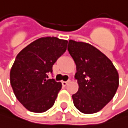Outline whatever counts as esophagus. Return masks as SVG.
Instances as JSON below:
<instances>
[{
  "label": "esophagus",
  "mask_w": 128,
  "mask_h": 128,
  "mask_svg": "<svg viewBox=\"0 0 128 128\" xmlns=\"http://www.w3.org/2000/svg\"><path fill=\"white\" fill-rule=\"evenodd\" d=\"M70 80H67V81H62V85H63V86H64V87L67 86V85L68 84V83H70Z\"/></svg>",
  "instance_id": "esophagus-1"
}]
</instances>
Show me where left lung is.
Returning a JSON list of instances; mask_svg holds the SVG:
<instances>
[{
	"label": "left lung",
	"instance_id": "obj_1",
	"mask_svg": "<svg viewBox=\"0 0 128 128\" xmlns=\"http://www.w3.org/2000/svg\"><path fill=\"white\" fill-rule=\"evenodd\" d=\"M68 50L76 64L74 78L79 85L72 95L74 104L84 114H94L114 98L118 73L111 60L90 44L70 40Z\"/></svg>",
	"mask_w": 128,
	"mask_h": 128
}]
</instances>
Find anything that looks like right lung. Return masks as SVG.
<instances>
[{
  "label": "right lung",
  "instance_id": "right-lung-1",
  "mask_svg": "<svg viewBox=\"0 0 128 128\" xmlns=\"http://www.w3.org/2000/svg\"><path fill=\"white\" fill-rule=\"evenodd\" d=\"M68 40L54 37L41 38L24 48L16 57L10 80L17 99L31 112L42 113L54 104L60 82L48 79V73L67 50Z\"/></svg>",
  "mask_w": 128,
  "mask_h": 128
}]
</instances>
